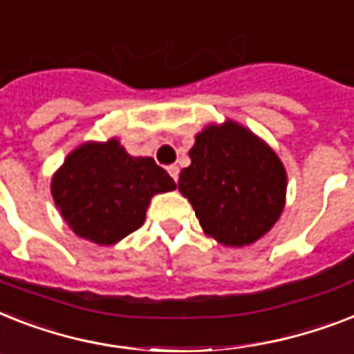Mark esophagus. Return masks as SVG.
<instances>
[{"label": "esophagus", "mask_w": 354, "mask_h": 354, "mask_svg": "<svg viewBox=\"0 0 354 354\" xmlns=\"http://www.w3.org/2000/svg\"><path fill=\"white\" fill-rule=\"evenodd\" d=\"M168 174L171 175V179L177 183V179H179V166H175V164H171V166H168Z\"/></svg>", "instance_id": "34e87169"}]
</instances>
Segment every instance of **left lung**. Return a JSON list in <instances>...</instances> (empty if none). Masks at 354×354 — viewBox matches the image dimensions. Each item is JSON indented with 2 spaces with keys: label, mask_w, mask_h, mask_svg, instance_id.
<instances>
[{
  "label": "left lung",
  "mask_w": 354,
  "mask_h": 354,
  "mask_svg": "<svg viewBox=\"0 0 354 354\" xmlns=\"http://www.w3.org/2000/svg\"><path fill=\"white\" fill-rule=\"evenodd\" d=\"M192 164L179 175L206 236L226 247L263 237L285 206L287 174L278 155L237 122L210 124L195 137Z\"/></svg>",
  "instance_id": "1"
}]
</instances>
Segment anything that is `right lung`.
Listing matches in <instances>:
<instances>
[{"label":"right lung","instance_id":"right-lung-1","mask_svg":"<svg viewBox=\"0 0 354 354\" xmlns=\"http://www.w3.org/2000/svg\"><path fill=\"white\" fill-rule=\"evenodd\" d=\"M175 188L166 169L151 157H131L117 138L78 146L50 183L71 230L97 245H115L140 228L151 197Z\"/></svg>","mask_w":354,"mask_h":354}]
</instances>
